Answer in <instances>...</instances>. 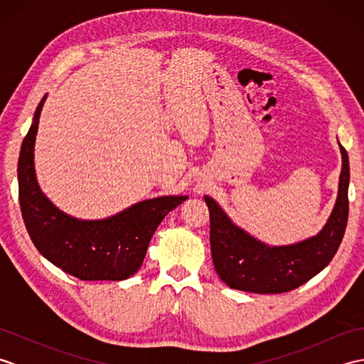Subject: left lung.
<instances>
[{
	"mask_svg": "<svg viewBox=\"0 0 364 364\" xmlns=\"http://www.w3.org/2000/svg\"><path fill=\"white\" fill-rule=\"evenodd\" d=\"M338 145L343 166L333 210L318 235L299 242L286 245L262 242L236 225L213 197L205 196L210 210L214 269L230 288L255 294L288 292L311 280L333 259L347 225V191L350 181L349 156L344 146L339 142Z\"/></svg>",
	"mask_w": 364,
	"mask_h": 364,
	"instance_id": "left-lung-1",
	"label": "left lung"
}]
</instances>
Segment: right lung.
Wrapping results in <instances>:
<instances>
[{"label":"right lung","instance_id":"right-lung-1","mask_svg":"<svg viewBox=\"0 0 364 364\" xmlns=\"http://www.w3.org/2000/svg\"><path fill=\"white\" fill-rule=\"evenodd\" d=\"M42 98L23 139L18 158V198L31 241L54 266L80 280H127L141 269L146 249L166 215L188 196L142 200L105 219H78L60 211L37 181L34 145Z\"/></svg>","mask_w":364,"mask_h":364}]
</instances>
